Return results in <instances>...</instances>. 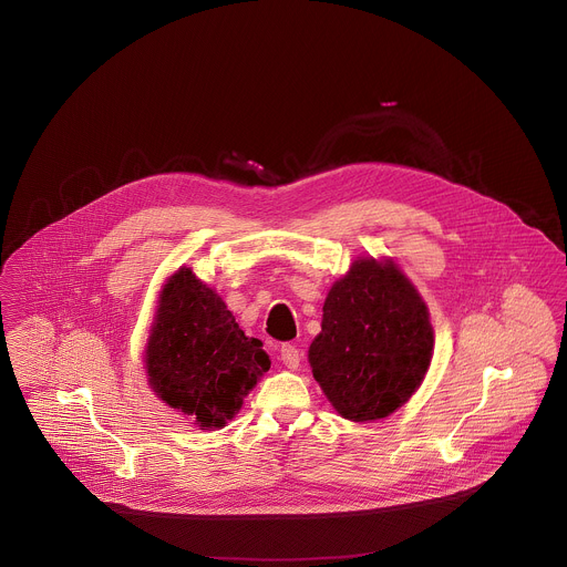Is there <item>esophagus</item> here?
I'll return each instance as SVG.
<instances>
[{"label":"esophagus","mask_w":567,"mask_h":567,"mask_svg":"<svg viewBox=\"0 0 567 567\" xmlns=\"http://www.w3.org/2000/svg\"><path fill=\"white\" fill-rule=\"evenodd\" d=\"M280 359H282V363H285L289 370H296V368L300 365L302 354H300V350H298L296 346L282 343V348H280Z\"/></svg>","instance_id":"1"}]
</instances>
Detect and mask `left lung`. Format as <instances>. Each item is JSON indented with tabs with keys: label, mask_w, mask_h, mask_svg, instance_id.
Listing matches in <instances>:
<instances>
[{
	"label": "left lung",
	"mask_w": 567,
	"mask_h": 567,
	"mask_svg": "<svg viewBox=\"0 0 567 567\" xmlns=\"http://www.w3.org/2000/svg\"><path fill=\"white\" fill-rule=\"evenodd\" d=\"M322 311L309 363L338 414L365 423L405 405L434 352L430 311L405 274L392 260L359 258Z\"/></svg>",
	"instance_id": "1"
}]
</instances>
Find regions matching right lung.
<instances>
[{"label": "right lung", "mask_w": 567, "mask_h": 567, "mask_svg": "<svg viewBox=\"0 0 567 567\" xmlns=\"http://www.w3.org/2000/svg\"><path fill=\"white\" fill-rule=\"evenodd\" d=\"M144 363L153 392L202 430H221L271 365L262 341L247 338L226 302L188 267L159 293Z\"/></svg>", "instance_id": "obj_1"}]
</instances>
